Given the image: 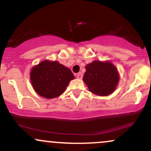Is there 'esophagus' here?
Here are the masks:
<instances>
[{"instance_id":"obj_1","label":"esophagus","mask_w":151,"mask_h":151,"mask_svg":"<svg viewBox=\"0 0 151 151\" xmlns=\"http://www.w3.org/2000/svg\"><path fill=\"white\" fill-rule=\"evenodd\" d=\"M76 76H77V78L79 79H82V77H83V74L81 72H79V73H77L76 74Z\"/></svg>"}]
</instances>
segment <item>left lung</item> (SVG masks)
Instances as JSON below:
<instances>
[{
	"label": "left lung",
	"instance_id": "8db88e82",
	"mask_svg": "<svg viewBox=\"0 0 151 151\" xmlns=\"http://www.w3.org/2000/svg\"><path fill=\"white\" fill-rule=\"evenodd\" d=\"M85 69L83 81L91 93L106 96L116 89L120 77L116 66L110 61L95 60L88 64Z\"/></svg>",
	"mask_w": 151,
	"mask_h": 151
}]
</instances>
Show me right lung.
Returning a JSON list of instances; mask_svg holds the SVG:
<instances>
[{
	"instance_id": "add662e5",
	"label": "right lung",
	"mask_w": 151,
	"mask_h": 151,
	"mask_svg": "<svg viewBox=\"0 0 151 151\" xmlns=\"http://www.w3.org/2000/svg\"><path fill=\"white\" fill-rule=\"evenodd\" d=\"M30 81L35 92L46 99L60 96L65 91L74 74L58 61L44 60L30 70Z\"/></svg>"
}]
</instances>
